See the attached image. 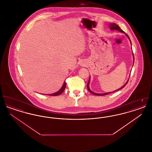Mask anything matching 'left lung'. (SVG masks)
I'll return each instance as SVG.
<instances>
[{
    "instance_id": "obj_1",
    "label": "left lung",
    "mask_w": 152,
    "mask_h": 152,
    "mask_svg": "<svg viewBox=\"0 0 152 152\" xmlns=\"http://www.w3.org/2000/svg\"><path fill=\"white\" fill-rule=\"evenodd\" d=\"M109 28H110V29H111V30H117V31H120V32H123V33H124V32L123 31L122 29L120 28V27L117 25V24H116V23H110V24H109ZM125 35L127 36V37L129 38V39L130 40V38H129V36L126 34H125ZM130 43H131V41H130ZM132 44V43H131ZM133 60H134V55H133ZM128 81H129V79L128 80V81H126V83L123 86V87H121L120 88H119V89H117L116 91H113V92H116V91H118V90H121V89H123V88H124L125 86L127 84V83H128ZM89 83H90V77H89V81H88V84H87V89H88V90L89 91V92H90L92 94H94V95H96V96H104V95H107V94H109L110 93H111V92H108V93H105V94H97V93H94V92H92V91H91V89H89Z\"/></svg>"
}]
</instances>
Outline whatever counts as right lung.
I'll list each match as a JSON object with an SVG mask.
<instances>
[{"mask_svg": "<svg viewBox=\"0 0 152 152\" xmlns=\"http://www.w3.org/2000/svg\"><path fill=\"white\" fill-rule=\"evenodd\" d=\"M65 87H66V83H65V81H64L63 86L61 88V89L58 91L57 92H55V93L52 94H47V95H49V96H58L59 94H61L64 92V91L65 89Z\"/></svg>", "mask_w": 152, "mask_h": 152, "instance_id": "add662e5", "label": "right lung"}]
</instances>
